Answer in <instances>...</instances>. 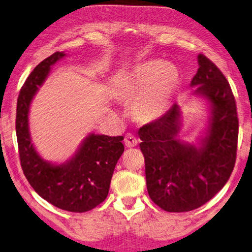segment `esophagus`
<instances>
[{
	"instance_id": "34e87169",
	"label": "esophagus",
	"mask_w": 252,
	"mask_h": 252,
	"mask_svg": "<svg viewBox=\"0 0 252 252\" xmlns=\"http://www.w3.org/2000/svg\"><path fill=\"white\" fill-rule=\"evenodd\" d=\"M124 142H125V145L127 147H135L138 143L137 138H136L133 134H127L125 136V139H124Z\"/></svg>"
}]
</instances>
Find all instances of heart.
Here are the masks:
<instances>
[{"instance_id": "1", "label": "heart", "mask_w": 252, "mask_h": 252, "mask_svg": "<svg viewBox=\"0 0 252 252\" xmlns=\"http://www.w3.org/2000/svg\"><path fill=\"white\" fill-rule=\"evenodd\" d=\"M180 80L179 69L173 63L162 60L147 61L125 76L119 97L130 104L131 115L138 123H153L170 109Z\"/></svg>"}]
</instances>
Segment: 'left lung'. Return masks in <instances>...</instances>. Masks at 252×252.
Here are the masks:
<instances>
[{
  "instance_id": "obj_1",
  "label": "left lung",
  "mask_w": 252,
  "mask_h": 252,
  "mask_svg": "<svg viewBox=\"0 0 252 252\" xmlns=\"http://www.w3.org/2000/svg\"><path fill=\"white\" fill-rule=\"evenodd\" d=\"M191 81L194 94L210 102L207 135L196 147L181 141L176 104L158 121L139 129L148 195L167 212L200 208L228 182L237 158L239 121L236 99L221 70L203 55Z\"/></svg>"
}]
</instances>
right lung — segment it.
Here are the masks:
<instances>
[{
	"mask_svg": "<svg viewBox=\"0 0 252 252\" xmlns=\"http://www.w3.org/2000/svg\"><path fill=\"white\" fill-rule=\"evenodd\" d=\"M64 56L63 52H55L27 78L18 97L15 129L20 162L33 189L57 208L81 213L96 208L108 195L115 166L124 153V137L90 134L75 156L60 165L49 163L38 154L29 131L30 104L51 65Z\"/></svg>",
	"mask_w": 252,
	"mask_h": 252,
	"instance_id": "obj_1",
	"label": "right lung"
}]
</instances>
